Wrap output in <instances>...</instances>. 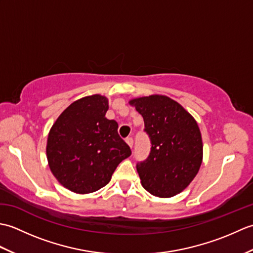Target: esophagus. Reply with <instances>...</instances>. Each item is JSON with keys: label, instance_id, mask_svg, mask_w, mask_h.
<instances>
[{"label": "esophagus", "instance_id": "1", "mask_svg": "<svg viewBox=\"0 0 253 253\" xmlns=\"http://www.w3.org/2000/svg\"><path fill=\"white\" fill-rule=\"evenodd\" d=\"M126 142L128 143V146H129L130 148H132V146H133V139H132V137H127L126 138Z\"/></svg>", "mask_w": 253, "mask_h": 253}]
</instances>
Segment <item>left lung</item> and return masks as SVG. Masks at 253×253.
I'll list each match as a JSON object with an SVG mask.
<instances>
[{"label":"left lung","mask_w":253,"mask_h":253,"mask_svg":"<svg viewBox=\"0 0 253 253\" xmlns=\"http://www.w3.org/2000/svg\"><path fill=\"white\" fill-rule=\"evenodd\" d=\"M150 138L148 158L136 168L142 187L153 196L173 197L195 178L202 162V139L197 122L184 107L165 95L131 100Z\"/></svg>","instance_id":"8db88e82"}]
</instances>
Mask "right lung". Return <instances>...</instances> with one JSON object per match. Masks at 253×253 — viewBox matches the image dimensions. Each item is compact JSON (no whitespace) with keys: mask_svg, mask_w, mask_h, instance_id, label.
<instances>
[{"mask_svg":"<svg viewBox=\"0 0 253 253\" xmlns=\"http://www.w3.org/2000/svg\"><path fill=\"white\" fill-rule=\"evenodd\" d=\"M107 110L105 96H85L69 105L51 128L46 146L49 166L71 191L101 189L109 184L117 165L131 154L118 135V124L105 117Z\"/></svg>","mask_w":253,"mask_h":253,"instance_id":"obj_1","label":"right lung"}]
</instances>
